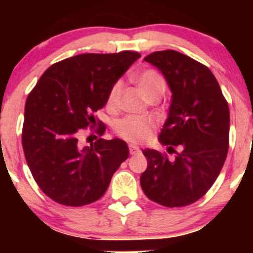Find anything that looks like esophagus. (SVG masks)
I'll return each mask as SVG.
<instances>
[{
  "label": "esophagus",
  "instance_id": "1",
  "mask_svg": "<svg viewBox=\"0 0 253 253\" xmlns=\"http://www.w3.org/2000/svg\"><path fill=\"white\" fill-rule=\"evenodd\" d=\"M128 147H129V153L132 156H136L140 153V149H139V147H136L135 145H129Z\"/></svg>",
  "mask_w": 253,
  "mask_h": 253
}]
</instances>
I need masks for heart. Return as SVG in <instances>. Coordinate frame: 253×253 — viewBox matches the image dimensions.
Listing matches in <instances>:
<instances>
[{"label": "heart", "instance_id": "heart-1", "mask_svg": "<svg viewBox=\"0 0 253 253\" xmlns=\"http://www.w3.org/2000/svg\"><path fill=\"white\" fill-rule=\"evenodd\" d=\"M135 81L140 91L147 100L153 96H162L167 90V82L164 77L152 69L141 71L136 76ZM121 91H123V82L117 81L110 86L108 92L107 103L109 107H114L118 103ZM156 121L153 119L128 115L118 120L114 125V129L121 138L126 139L130 143L139 144L149 140L153 130L156 129Z\"/></svg>", "mask_w": 253, "mask_h": 253}]
</instances>
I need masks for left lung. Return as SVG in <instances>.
I'll return each instance as SVG.
<instances>
[{
	"mask_svg": "<svg viewBox=\"0 0 253 253\" xmlns=\"http://www.w3.org/2000/svg\"><path fill=\"white\" fill-rule=\"evenodd\" d=\"M164 75L172 92L159 141L167 153L146 149L147 169L141 173L144 194L165 207H184L211 189L226 161L229 109L216 78L203 64L173 50L144 58Z\"/></svg>",
	"mask_w": 253,
	"mask_h": 253,
	"instance_id": "1",
	"label": "left lung"
}]
</instances>
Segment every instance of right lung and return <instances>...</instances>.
<instances>
[{"label": "right lung", "instance_id": "obj_1", "mask_svg": "<svg viewBox=\"0 0 253 253\" xmlns=\"http://www.w3.org/2000/svg\"><path fill=\"white\" fill-rule=\"evenodd\" d=\"M138 58L133 51L78 54L51 65L28 94L22 147L34 181L53 201L70 207L97 201L128 158L121 139L82 146L78 136L96 124L94 113L107 103L110 86ZM97 124L102 135L106 127Z\"/></svg>", "mask_w": 253, "mask_h": 253}]
</instances>
